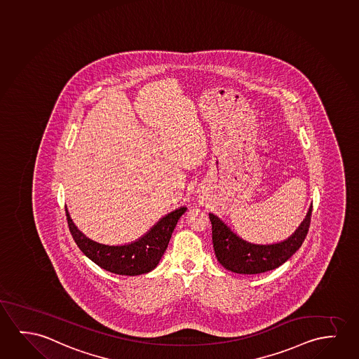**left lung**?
I'll return each instance as SVG.
<instances>
[{
	"label": "left lung",
	"mask_w": 359,
	"mask_h": 359,
	"mask_svg": "<svg viewBox=\"0 0 359 359\" xmlns=\"http://www.w3.org/2000/svg\"><path fill=\"white\" fill-rule=\"evenodd\" d=\"M312 206L299 229L289 238L274 245H255L233 233L227 224L208 213L212 224V243L216 258L227 271L238 274H260L273 271L290 258L306 238L311 222Z\"/></svg>",
	"instance_id": "obj_1"
}]
</instances>
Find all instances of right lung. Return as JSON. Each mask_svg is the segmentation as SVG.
Here are the masks:
<instances>
[{
  "instance_id": "obj_1",
  "label": "right lung",
  "mask_w": 359,
  "mask_h": 359,
  "mask_svg": "<svg viewBox=\"0 0 359 359\" xmlns=\"http://www.w3.org/2000/svg\"><path fill=\"white\" fill-rule=\"evenodd\" d=\"M185 206L177 208L159 219L143 237L123 245H107L88 238L70 219L65 206L69 229L80 250L104 271L120 276H140L153 271L165 252L172 231Z\"/></svg>"
}]
</instances>
